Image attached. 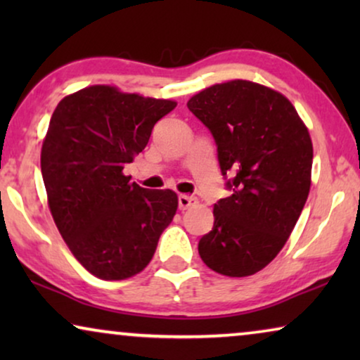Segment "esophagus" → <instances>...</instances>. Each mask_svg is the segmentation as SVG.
Returning <instances> with one entry per match:
<instances>
[{"label":"esophagus","mask_w":360,"mask_h":360,"mask_svg":"<svg viewBox=\"0 0 360 360\" xmlns=\"http://www.w3.org/2000/svg\"><path fill=\"white\" fill-rule=\"evenodd\" d=\"M198 203V200L195 198V196H188V195H180L179 196V208L181 211L191 208V206H195Z\"/></svg>","instance_id":"esophagus-1"}]
</instances>
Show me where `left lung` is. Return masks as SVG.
Masks as SVG:
<instances>
[{
	"mask_svg": "<svg viewBox=\"0 0 360 360\" xmlns=\"http://www.w3.org/2000/svg\"><path fill=\"white\" fill-rule=\"evenodd\" d=\"M186 106L213 134L221 174L230 176L200 257L221 275H254L277 257L307 203L309 132L282 93L248 80L206 88Z\"/></svg>",
	"mask_w": 360,
	"mask_h": 360,
	"instance_id": "left-lung-1",
	"label": "left lung"
}]
</instances>
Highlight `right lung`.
Instances as JSON below:
<instances>
[{"instance_id":"obj_1","label":"right lung","mask_w":360,"mask_h":360,"mask_svg":"<svg viewBox=\"0 0 360 360\" xmlns=\"http://www.w3.org/2000/svg\"><path fill=\"white\" fill-rule=\"evenodd\" d=\"M175 106L93 85L53 111L41 152L49 208L68 249L98 278L124 280L144 270L174 219L175 191L142 188L122 170Z\"/></svg>"}]
</instances>
